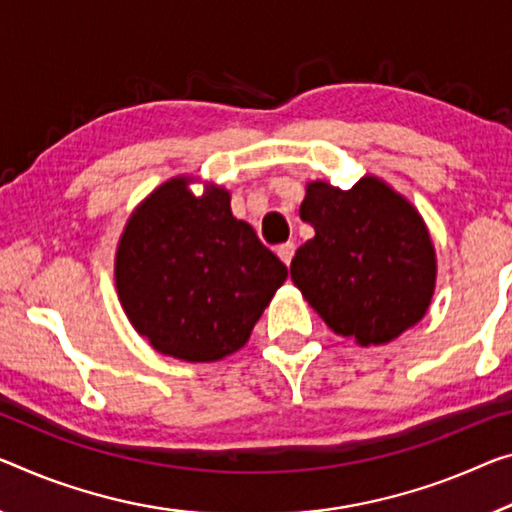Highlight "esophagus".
<instances>
[{"label": "esophagus", "mask_w": 512, "mask_h": 512, "mask_svg": "<svg viewBox=\"0 0 512 512\" xmlns=\"http://www.w3.org/2000/svg\"><path fill=\"white\" fill-rule=\"evenodd\" d=\"M277 256L281 258L283 263L290 265V261H293V256H295V242H283V245H279Z\"/></svg>", "instance_id": "1"}]
</instances>
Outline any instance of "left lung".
Returning a JSON list of instances; mask_svg holds the SVG:
<instances>
[{
  "label": "left lung",
  "mask_w": 512,
  "mask_h": 512,
  "mask_svg": "<svg viewBox=\"0 0 512 512\" xmlns=\"http://www.w3.org/2000/svg\"><path fill=\"white\" fill-rule=\"evenodd\" d=\"M300 217L316 235L295 251L290 277L332 332L382 345L426 316L435 247L405 196L375 176L352 190L316 180Z\"/></svg>",
  "instance_id": "left-lung-1"
}]
</instances>
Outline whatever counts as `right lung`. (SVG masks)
<instances>
[{"label":"right lung","mask_w":512,"mask_h":512,"mask_svg":"<svg viewBox=\"0 0 512 512\" xmlns=\"http://www.w3.org/2000/svg\"><path fill=\"white\" fill-rule=\"evenodd\" d=\"M192 178L157 187L132 212L116 249L125 316L162 355L217 361L249 341L288 267L231 212V194L190 192Z\"/></svg>","instance_id":"obj_1"}]
</instances>
